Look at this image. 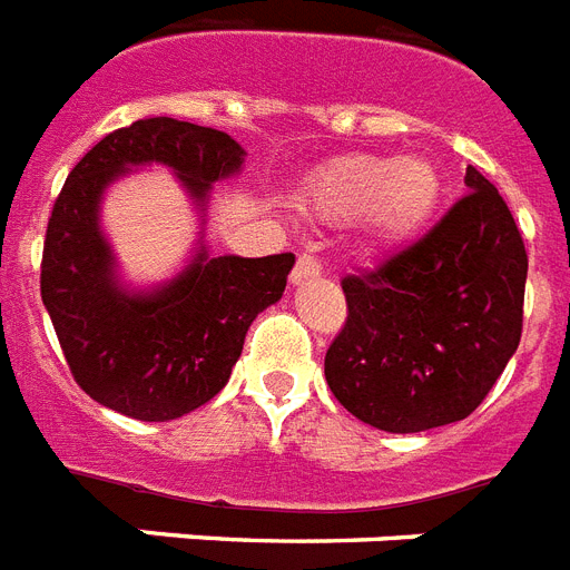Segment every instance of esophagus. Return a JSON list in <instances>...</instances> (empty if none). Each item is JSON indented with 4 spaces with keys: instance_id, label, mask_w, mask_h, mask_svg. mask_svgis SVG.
I'll list each match as a JSON object with an SVG mask.
<instances>
[{
    "instance_id": "34e87169",
    "label": "esophagus",
    "mask_w": 570,
    "mask_h": 570,
    "mask_svg": "<svg viewBox=\"0 0 570 570\" xmlns=\"http://www.w3.org/2000/svg\"><path fill=\"white\" fill-rule=\"evenodd\" d=\"M314 276H321V262L312 253H303L294 264V271H291V282H306L314 279Z\"/></svg>"
}]
</instances>
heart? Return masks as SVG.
I'll return each mask as SVG.
<instances>
[{
	"label": "heart",
	"instance_id": "heart-1",
	"mask_svg": "<svg viewBox=\"0 0 570 570\" xmlns=\"http://www.w3.org/2000/svg\"><path fill=\"white\" fill-rule=\"evenodd\" d=\"M299 206L321 220L362 217L367 238L400 244L430 223L441 199V173L426 158L353 153L326 161L299 188Z\"/></svg>",
	"mask_w": 570,
	"mask_h": 570
}]
</instances>
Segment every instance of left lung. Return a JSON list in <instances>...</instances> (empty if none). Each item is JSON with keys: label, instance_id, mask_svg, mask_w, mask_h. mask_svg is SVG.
Returning a JSON list of instances; mask_svg holds the SVG:
<instances>
[{"label": "left lung", "instance_id": "left-lung-1", "mask_svg": "<svg viewBox=\"0 0 570 570\" xmlns=\"http://www.w3.org/2000/svg\"><path fill=\"white\" fill-rule=\"evenodd\" d=\"M423 238L341 279L347 321L326 350L332 394L385 432H423L480 406L518 350L527 249L476 167Z\"/></svg>", "mask_w": 570, "mask_h": 570}]
</instances>
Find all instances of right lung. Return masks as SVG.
Wrapping results in <instances>:
<instances>
[{"mask_svg": "<svg viewBox=\"0 0 570 570\" xmlns=\"http://www.w3.org/2000/svg\"><path fill=\"white\" fill-rule=\"evenodd\" d=\"M244 149L226 131L149 117L88 149L55 199L40 262V297L81 391L138 421L194 412L229 382L249 323L273 306L294 267L291 253L194 262L149 294L120 288L99 232V199L138 164L173 167L199 206L212 181L235 176Z\"/></svg>", "mask_w": 570, "mask_h": 570, "instance_id": "obj_1", "label": "right lung"}]
</instances>
